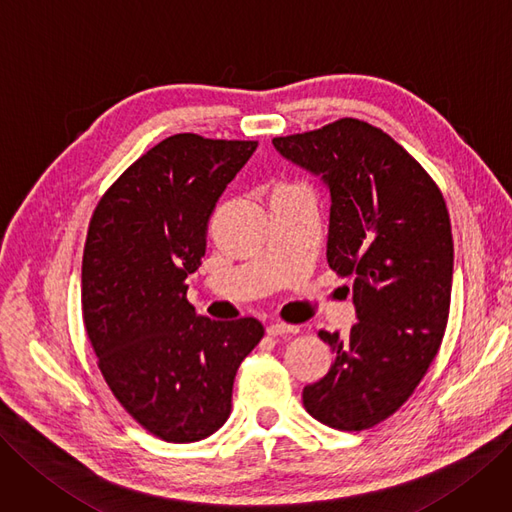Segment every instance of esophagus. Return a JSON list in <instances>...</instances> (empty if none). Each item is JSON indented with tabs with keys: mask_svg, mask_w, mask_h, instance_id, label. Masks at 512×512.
I'll list each match as a JSON object with an SVG mask.
<instances>
[{
	"mask_svg": "<svg viewBox=\"0 0 512 512\" xmlns=\"http://www.w3.org/2000/svg\"><path fill=\"white\" fill-rule=\"evenodd\" d=\"M266 331H268L270 337H282V335L297 333L299 329L295 325H287V323H272V325H268Z\"/></svg>",
	"mask_w": 512,
	"mask_h": 512,
	"instance_id": "obj_1",
	"label": "esophagus"
}]
</instances>
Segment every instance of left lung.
I'll list each match as a JSON object with an SVG mask.
<instances>
[{
  "instance_id": "8db88e82",
  "label": "left lung",
  "mask_w": 512,
  "mask_h": 512,
  "mask_svg": "<svg viewBox=\"0 0 512 512\" xmlns=\"http://www.w3.org/2000/svg\"><path fill=\"white\" fill-rule=\"evenodd\" d=\"M272 143L327 185V261L354 280L358 323L348 335L318 333L335 361L304 388V407L337 430L371 428L409 399L443 342L453 278L445 198L418 160L363 120Z\"/></svg>"
}]
</instances>
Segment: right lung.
<instances>
[{
	"label": "right lung",
	"mask_w": 512,
	"mask_h": 512,
	"mask_svg": "<svg viewBox=\"0 0 512 512\" xmlns=\"http://www.w3.org/2000/svg\"><path fill=\"white\" fill-rule=\"evenodd\" d=\"M255 149L194 132L168 137L124 170L88 225L82 314L92 350L120 405L168 443L225 424L236 371L263 337L255 318L198 316L185 285L219 196Z\"/></svg>",
	"instance_id": "add662e5"
}]
</instances>
